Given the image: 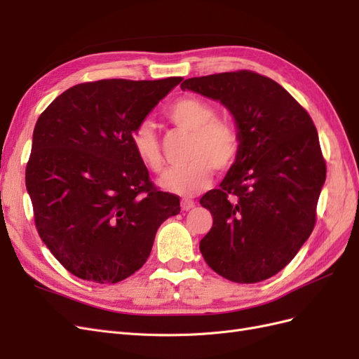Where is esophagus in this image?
Here are the masks:
<instances>
[{"mask_svg": "<svg viewBox=\"0 0 359 359\" xmlns=\"http://www.w3.org/2000/svg\"><path fill=\"white\" fill-rule=\"evenodd\" d=\"M194 205H196V202L191 201V199H182L181 201V210L182 211H189V210L194 208Z\"/></svg>", "mask_w": 359, "mask_h": 359, "instance_id": "esophagus-1", "label": "esophagus"}]
</instances>
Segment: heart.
Segmentation results:
<instances>
[{"label":"heart","mask_w":359,"mask_h":359,"mask_svg":"<svg viewBox=\"0 0 359 359\" xmlns=\"http://www.w3.org/2000/svg\"><path fill=\"white\" fill-rule=\"evenodd\" d=\"M166 118L172 124L189 132L186 147L189 158L181 166L170 169L161 180L163 187L193 196L208 186L212 168L219 172L229 169L241 149L240 130L231 119L215 116V107L199 97L186 95L166 107ZM136 156L154 173L165 170L160 139L156 126L145 119L130 136Z\"/></svg>","instance_id":"heart-1"}]
</instances>
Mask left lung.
<instances>
[{"label":"left lung","mask_w":359,"mask_h":359,"mask_svg":"<svg viewBox=\"0 0 359 359\" xmlns=\"http://www.w3.org/2000/svg\"><path fill=\"white\" fill-rule=\"evenodd\" d=\"M181 90L220 100L241 135L240 154L220 189L201 198L212 214L199 244L205 262L235 283L273 277L316 224L327 163L313 119L283 86L256 72L190 78Z\"/></svg>","instance_id":"8db88e82"}]
</instances>
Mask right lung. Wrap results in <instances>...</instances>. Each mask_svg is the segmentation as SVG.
<instances>
[{"label":"right lung","mask_w":359,"mask_h":359,"mask_svg":"<svg viewBox=\"0 0 359 359\" xmlns=\"http://www.w3.org/2000/svg\"><path fill=\"white\" fill-rule=\"evenodd\" d=\"M182 78L74 85L39 116L25 184L41 241L69 273L118 283L142 266L180 198L136 156L133 128Z\"/></svg>","instance_id":"obj_1"}]
</instances>
